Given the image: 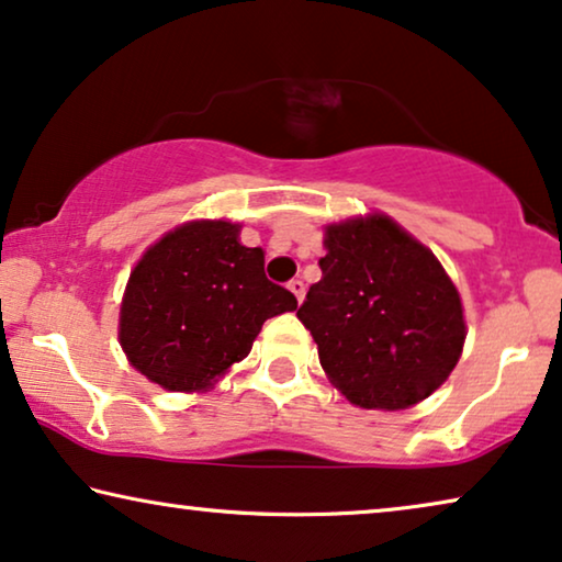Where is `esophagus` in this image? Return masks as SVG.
Here are the masks:
<instances>
[{
  "label": "esophagus",
  "instance_id": "34e87169",
  "mask_svg": "<svg viewBox=\"0 0 562 562\" xmlns=\"http://www.w3.org/2000/svg\"><path fill=\"white\" fill-rule=\"evenodd\" d=\"M288 288H290L292 295L297 297V303H303V297H305V282H303V280H290Z\"/></svg>",
  "mask_w": 562,
  "mask_h": 562
}]
</instances>
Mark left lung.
<instances>
[{"mask_svg":"<svg viewBox=\"0 0 562 562\" xmlns=\"http://www.w3.org/2000/svg\"><path fill=\"white\" fill-rule=\"evenodd\" d=\"M321 282L297 318L351 405L405 409L461 359L463 305L436 255L384 213L326 226Z\"/></svg>","mask_w":562,"mask_h":562,"instance_id":"1","label":"left lung"}]
</instances>
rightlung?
Wrapping results in <instances>:
<instances>
[{"label": "right lung", "instance_id": "1", "mask_svg": "<svg viewBox=\"0 0 562 562\" xmlns=\"http://www.w3.org/2000/svg\"><path fill=\"white\" fill-rule=\"evenodd\" d=\"M239 224L188 221L153 244L130 274L120 344L149 382L205 392L251 351L262 323L295 311L267 280L265 251L244 247Z\"/></svg>", "mask_w": 562, "mask_h": 562}]
</instances>
